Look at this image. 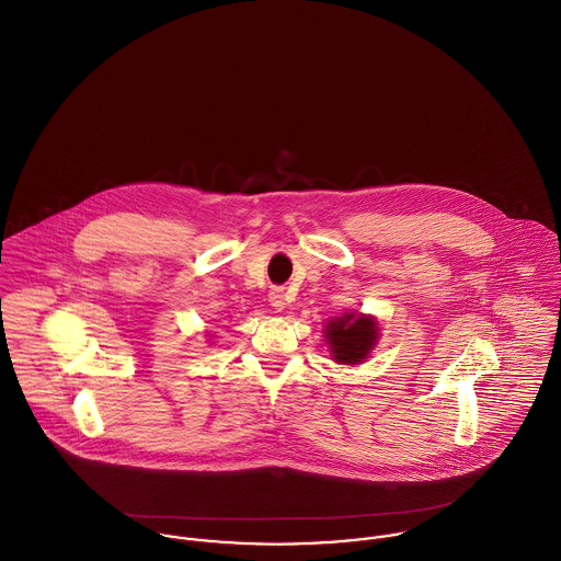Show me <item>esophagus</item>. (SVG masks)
<instances>
[{"instance_id": "esophagus-1", "label": "esophagus", "mask_w": 561, "mask_h": 561, "mask_svg": "<svg viewBox=\"0 0 561 561\" xmlns=\"http://www.w3.org/2000/svg\"><path fill=\"white\" fill-rule=\"evenodd\" d=\"M268 301H271V306H273L277 312H282V310L286 308V293H284V288H273V290L268 293Z\"/></svg>"}]
</instances>
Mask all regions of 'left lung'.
<instances>
[{
  "label": "left lung",
  "mask_w": 561,
  "mask_h": 561,
  "mask_svg": "<svg viewBox=\"0 0 561 561\" xmlns=\"http://www.w3.org/2000/svg\"><path fill=\"white\" fill-rule=\"evenodd\" d=\"M379 332L381 328L377 317L357 314V310L355 312L346 310L342 317L325 323L323 337L336 364L357 366L370 357L373 348L381 337Z\"/></svg>",
  "instance_id": "left-lung-1"
}]
</instances>
